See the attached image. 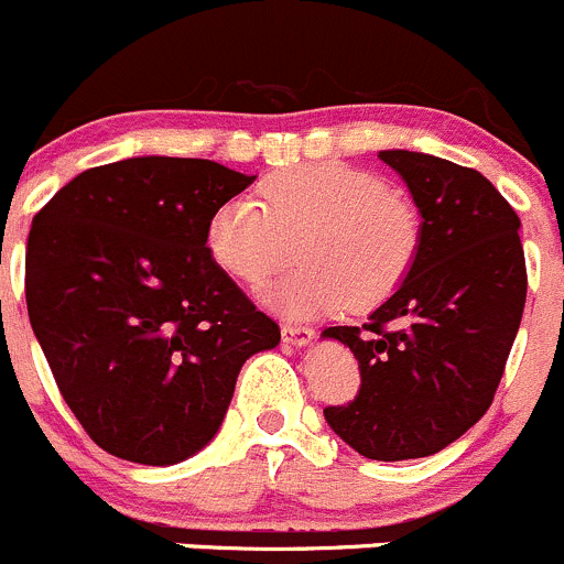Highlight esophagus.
<instances>
[{
  "mask_svg": "<svg viewBox=\"0 0 564 564\" xmlns=\"http://www.w3.org/2000/svg\"><path fill=\"white\" fill-rule=\"evenodd\" d=\"M281 336H283V341L286 344H294V347H303V344H308L311 338H314V330H311V327H305V325H283L281 327Z\"/></svg>",
  "mask_w": 564,
  "mask_h": 564,
  "instance_id": "1",
  "label": "esophagus"
}]
</instances>
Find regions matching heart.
<instances>
[{"label": "heart", "instance_id": "heart-1", "mask_svg": "<svg viewBox=\"0 0 564 564\" xmlns=\"http://www.w3.org/2000/svg\"><path fill=\"white\" fill-rule=\"evenodd\" d=\"M421 215L380 176L341 162L286 167L259 184V204L231 198L206 226L212 261L242 286H261L297 248L300 267L267 292L294 316L347 303L369 311L386 303L413 270Z\"/></svg>", "mask_w": 564, "mask_h": 564}]
</instances>
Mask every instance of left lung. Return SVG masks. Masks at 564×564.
<instances>
[{"instance_id": "8db88e82", "label": "left lung", "mask_w": 564, "mask_h": 564, "mask_svg": "<svg viewBox=\"0 0 564 564\" xmlns=\"http://www.w3.org/2000/svg\"><path fill=\"white\" fill-rule=\"evenodd\" d=\"M421 212V250L402 286L360 327L322 336L352 349L360 388L325 408L333 433L369 460L430 457L494 402L527 303L516 209L471 167L380 151Z\"/></svg>"}]
</instances>
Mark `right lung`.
Listing matches in <instances>:
<instances>
[{"label":"right lung","mask_w":564,"mask_h":564,"mask_svg":"<svg viewBox=\"0 0 564 564\" xmlns=\"http://www.w3.org/2000/svg\"><path fill=\"white\" fill-rule=\"evenodd\" d=\"M256 176L212 160L90 167L35 215L26 311L65 404L109 455L173 466L220 430L239 369L281 341L206 226Z\"/></svg>","instance_id":"1"}]
</instances>
